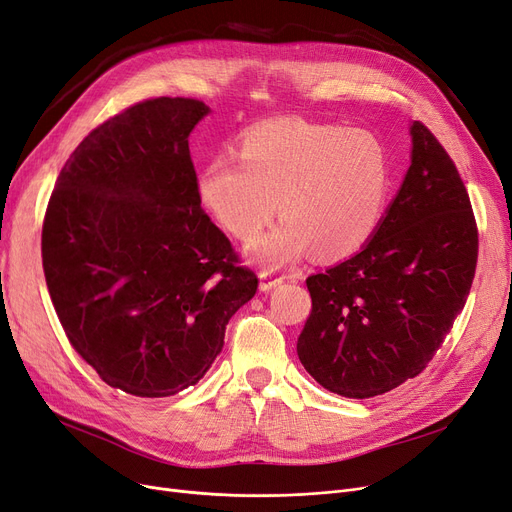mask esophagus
I'll return each mask as SVG.
<instances>
[{
    "mask_svg": "<svg viewBox=\"0 0 512 512\" xmlns=\"http://www.w3.org/2000/svg\"><path fill=\"white\" fill-rule=\"evenodd\" d=\"M283 283V279L281 277H271L269 273H260V292H271V290H275L277 285H281Z\"/></svg>",
    "mask_w": 512,
    "mask_h": 512,
    "instance_id": "1",
    "label": "esophagus"
}]
</instances>
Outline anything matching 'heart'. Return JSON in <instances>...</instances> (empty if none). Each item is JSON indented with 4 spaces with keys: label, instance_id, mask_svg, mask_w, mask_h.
I'll use <instances>...</instances> for the list:
<instances>
[{
    "label": "heart",
    "instance_id": "heart-1",
    "mask_svg": "<svg viewBox=\"0 0 512 512\" xmlns=\"http://www.w3.org/2000/svg\"><path fill=\"white\" fill-rule=\"evenodd\" d=\"M391 185V155L376 134L279 117L245 132L239 153L203 163L197 197L245 243L271 222L279 199L283 220L254 245L256 260L277 269L309 250L327 260L359 252L380 227Z\"/></svg>",
    "mask_w": 512,
    "mask_h": 512
}]
</instances>
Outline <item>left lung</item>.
<instances>
[{"mask_svg": "<svg viewBox=\"0 0 512 512\" xmlns=\"http://www.w3.org/2000/svg\"><path fill=\"white\" fill-rule=\"evenodd\" d=\"M412 166L372 241L306 279L298 359L323 388L367 399L416 378L473 285L479 233L456 163L420 121Z\"/></svg>", "mask_w": 512, "mask_h": 512, "instance_id": "obj_1", "label": "left lung"}]
</instances>
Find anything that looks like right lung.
I'll return each instance as SVG.
<instances>
[{
    "instance_id": "obj_1",
    "label": "right lung",
    "mask_w": 512,
    "mask_h": 512,
    "mask_svg": "<svg viewBox=\"0 0 512 512\" xmlns=\"http://www.w3.org/2000/svg\"><path fill=\"white\" fill-rule=\"evenodd\" d=\"M195 98H149L94 128L56 178L42 229L48 292L109 386L170 397L210 370L258 277L203 212Z\"/></svg>"
}]
</instances>
